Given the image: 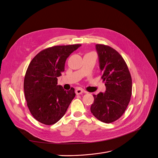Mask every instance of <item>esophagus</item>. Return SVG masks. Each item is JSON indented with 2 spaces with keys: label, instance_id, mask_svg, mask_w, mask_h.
<instances>
[{
  "label": "esophagus",
  "instance_id": "1",
  "mask_svg": "<svg viewBox=\"0 0 158 158\" xmlns=\"http://www.w3.org/2000/svg\"><path fill=\"white\" fill-rule=\"evenodd\" d=\"M75 92H76V95H80V94H82L84 92V90L82 88H77V89H76Z\"/></svg>",
  "mask_w": 158,
  "mask_h": 158
}]
</instances>
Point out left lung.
Instances as JSON below:
<instances>
[{"label": "left lung", "instance_id": "obj_1", "mask_svg": "<svg viewBox=\"0 0 158 158\" xmlns=\"http://www.w3.org/2000/svg\"><path fill=\"white\" fill-rule=\"evenodd\" d=\"M106 92L93 95L91 112L100 121L110 123L120 118L130 102L132 78L122 56L112 47L95 45Z\"/></svg>", "mask_w": 158, "mask_h": 158}]
</instances>
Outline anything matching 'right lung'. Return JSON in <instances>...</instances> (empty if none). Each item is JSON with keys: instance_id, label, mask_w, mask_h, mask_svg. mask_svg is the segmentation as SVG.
I'll return each instance as SVG.
<instances>
[{"instance_id": "right-lung-1", "label": "right lung", "mask_w": 158, "mask_h": 158, "mask_svg": "<svg viewBox=\"0 0 158 158\" xmlns=\"http://www.w3.org/2000/svg\"><path fill=\"white\" fill-rule=\"evenodd\" d=\"M80 44L57 45L40 51L27 69L23 82L27 106L32 116L46 125L58 122L75 97L74 88L66 91L57 85L69 55Z\"/></svg>"}]
</instances>
